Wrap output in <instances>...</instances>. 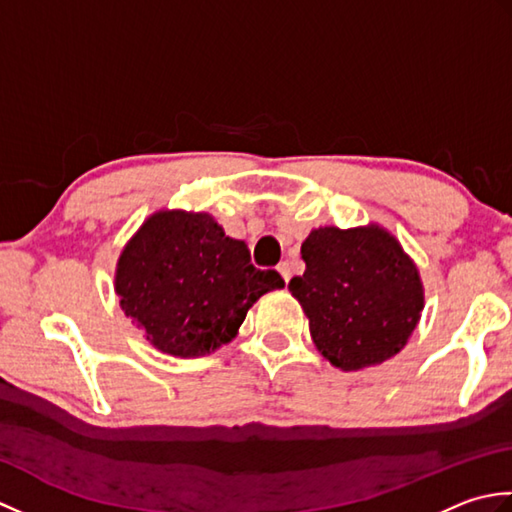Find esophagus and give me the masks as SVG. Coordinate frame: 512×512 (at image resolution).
I'll return each mask as SVG.
<instances>
[{
  "mask_svg": "<svg viewBox=\"0 0 512 512\" xmlns=\"http://www.w3.org/2000/svg\"><path fill=\"white\" fill-rule=\"evenodd\" d=\"M277 270H279V275H281V279H284V281H286V284H288V281H290V277H292V270H290V264H288V262H281V264L277 266Z\"/></svg>",
  "mask_w": 512,
  "mask_h": 512,
  "instance_id": "34e87169",
  "label": "esophagus"
}]
</instances>
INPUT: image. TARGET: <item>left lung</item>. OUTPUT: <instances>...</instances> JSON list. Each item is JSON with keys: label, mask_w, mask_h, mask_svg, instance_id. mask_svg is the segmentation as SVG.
I'll use <instances>...</instances> for the list:
<instances>
[{"label": "left lung", "mask_w": 512, "mask_h": 512, "mask_svg": "<svg viewBox=\"0 0 512 512\" xmlns=\"http://www.w3.org/2000/svg\"><path fill=\"white\" fill-rule=\"evenodd\" d=\"M306 273L292 292L325 361L343 372L385 363L411 339L424 308L418 266L396 235L367 226L312 228L301 244Z\"/></svg>", "instance_id": "1"}]
</instances>
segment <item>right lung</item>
<instances>
[{
  "instance_id": "add662e5",
  "label": "right lung",
  "mask_w": 512,
  "mask_h": 512,
  "mask_svg": "<svg viewBox=\"0 0 512 512\" xmlns=\"http://www.w3.org/2000/svg\"><path fill=\"white\" fill-rule=\"evenodd\" d=\"M284 288L250 264L248 246L204 211L160 209L129 237L114 290L125 317L169 356L198 358L231 343L253 303Z\"/></svg>"
}]
</instances>
